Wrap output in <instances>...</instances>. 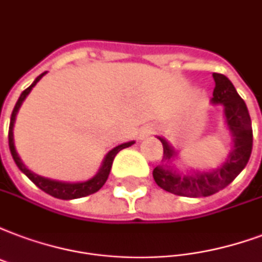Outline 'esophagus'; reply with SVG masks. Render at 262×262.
<instances>
[{
	"mask_svg": "<svg viewBox=\"0 0 262 262\" xmlns=\"http://www.w3.org/2000/svg\"><path fill=\"white\" fill-rule=\"evenodd\" d=\"M152 133H153L152 127H149V125H146V127H142V128H141V131H139V139L149 138V137L152 135Z\"/></svg>",
	"mask_w": 262,
	"mask_h": 262,
	"instance_id": "esophagus-1",
	"label": "esophagus"
}]
</instances>
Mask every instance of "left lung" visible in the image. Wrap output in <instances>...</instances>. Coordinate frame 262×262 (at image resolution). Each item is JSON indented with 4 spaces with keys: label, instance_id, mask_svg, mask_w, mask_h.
I'll return each instance as SVG.
<instances>
[{
    "label": "left lung",
    "instance_id": "1",
    "mask_svg": "<svg viewBox=\"0 0 262 262\" xmlns=\"http://www.w3.org/2000/svg\"><path fill=\"white\" fill-rule=\"evenodd\" d=\"M213 103H222L225 110L227 124L233 137V149L228 160L218 170L211 172L178 174L171 166H159L153 170V178L161 189L178 196L206 198L227 188L239 176L250 159L253 149V128L251 119L245 101L236 92L235 86L224 74L214 73ZM163 143V157L171 160L177 153L167 143L166 139L159 138Z\"/></svg>",
    "mask_w": 262,
    "mask_h": 262
}]
</instances>
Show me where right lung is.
I'll use <instances>...</instances> for the list:
<instances>
[{
  "mask_svg": "<svg viewBox=\"0 0 262 262\" xmlns=\"http://www.w3.org/2000/svg\"><path fill=\"white\" fill-rule=\"evenodd\" d=\"M45 73L40 74L38 77L35 78L34 82L31 84L29 88H26L25 91L21 92V95L19 96V99H17L16 105L12 110V116H11V124H9V133H8V142H9V150H11V155L13 157V160L16 163V166L19 167V170L21 172H25L27 177H29V180L33 181L41 190H44L45 193L51 194V196H54L56 199H62V200H72V199H78V198H85L88 194H92L98 192V190L101 189L102 186L105 185L106 180H107V177H109L110 168H112V164H113V160H115L116 155L124 149V147H128L131 146L134 142H127L123 143V145H119V146H116L115 149H112L107 155H106L105 160H103V164H102L101 170L99 172L96 174L94 178L91 180L85 181V182H78V184H68V182H59V181H52L48 180V178H44V177H40L34 174V172H31L29 168L25 167V164L21 163L20 157L17 155L16 149H15V145H13V123H15V117H16V113L19 107H20L21 102L25 101V98L29 95V92L31 91V88L37 84V82L40 81L41 77L44 76Z\"/></svg>",
  "mask_w": 262,
  "mask_h": 262,
  "instance_id": "add662e5",
  "label": "right lung"
}]
</instances>
